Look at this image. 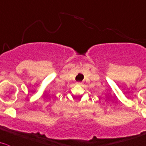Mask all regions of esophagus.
I'll return each mask as SVG.
<instances>
[{
    "instance_id": "1",
    "label": "esophagus",
    "mask_w": 146,
    "mask_h": 146,
    "mask_svg": "<svg viewBox=\"0 0 146 146\" xmlns=\"http://www.w3.org/2000/svg\"><path fill=\"white\" fill-rule=\"evenodd\" d=\"M76 84H77V85H82V83H81V82H77V83H76Z\"/></svg>"
}]
</instances>
